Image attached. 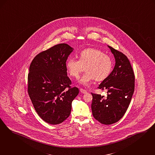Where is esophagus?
<instances>
[{
	"mask_svg": "<svg viewBox=\"0 0 155 155\" xmlns=\"http://www.w3.org/2000/svg\"><path fill=\"white\" fill-rule=\"evenodd\" d=\"M80 92L81 93H87V91L86 90H85V89H80Z\"/></svg>",
	"mask_w": 155,
	"mask_h": 155,
	"instance_id": "1",
	"label": "esophagus"
}]
</instances>
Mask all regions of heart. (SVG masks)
<instances>
[{"label":"heart","mask_w":155,"mask_h":155,"mask_svg":"<svg viewBox=\"0 0 155 155\" xmlns=\"http://www.w3.org/2000/svg\"><path fill=\"white\" fill-rule=\"evenodd\" d=\"M85 67V73L78 80V82L88 87L96 79L103 81L111 71L112 63L110 57L103 51L96 48H87L79 54V60L70 58L66 62V68L68 74L77 78Z\"/></svg>","instance_id":"heart-1"}]
</instances>
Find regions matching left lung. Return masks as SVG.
I'll return each mask as SVG.
<instances>
[{
	"label": "left lung",
	"instance_id": "1",
	"mask_svg": "<svg viewBox=\"0 0 155 155\" xmlns=\"http://www.w3.org/2000/svg\"><path fill=\"white\" fill-rule=\"evenodd\" d=\"M114 56V68L99 88L107 91V97L92 93L93 117L101 124H111L123 117L134 91L135 77L130 61L123 53L108 45Z\"/></svg>",
	"mask_w": 155,
	"mask_h": 155
}]
</instances>
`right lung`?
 Returning a JSON list of instances; mask_svg holds the SVG:
<instances>
[{
	"label": "right lung",
	"mask_w": 155,
	"mask_h": 155,
	"mask_svg": "<svg viewBox=\"0 0 155 155\" xmlns=\"http://www.w3.org/2000/svg\"><path fill=\"white\" fill-rule=\"evenodd\" d=\"M74 48L67 44L56 45L38 54L32 61L28 74V91L39 117L51 124L68 118L78 88L71 87L66 62Z\"/></svg>",
	"instance_id": "1"
}]
</instances>
